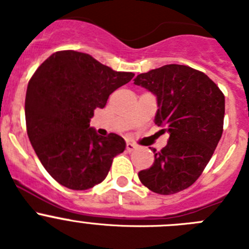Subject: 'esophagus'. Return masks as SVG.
Wrapping results in <instances>:
<instances>
[{
    "label": "esophagus",
    "instance_id": "34e87169",
    "mask_svg": "<svg viewBox=\"0 0 249 249\" xmlns=\"http://www.w3.org/2000/svg\"><path fill=\"white\" fill-rule=\"evenodd\" d=\"M138 148V146L137 144H135V143H132V142H127V144H126V149L128 152H133V151H136V149Z\"/></svg>",
    "mask_w": 249,
    "mask_h": 249
}]
</instances>
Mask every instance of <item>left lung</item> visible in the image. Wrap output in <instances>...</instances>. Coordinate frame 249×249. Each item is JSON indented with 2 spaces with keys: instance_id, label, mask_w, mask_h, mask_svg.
Wrapping results in <instances>:
<instances>
[{
  "instance_id": "left-lung-1",
  "label": "left lung",
  "mask_w": 249,
  "mask_h": 249,
  "mask_svg": "<svg viewBox=\"0 0 249 249\" xmlns=\"http://www.w3.org/2000/svg\"><path fill=\"white\" fill-rule=\"evenodd\" d=\"M135 85L157 97L155 123L169 133L166 147L153 148V164L138 172L140 181L158 195L181 192L202 175L221 140L223 93L207 74L183 65L138 74Z\"/></svg>"
}]
</instances>
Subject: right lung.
<instances>
[{
    "mask_svg": "<svg viewBox=\"0 0 249 249\" xmlns=\"http://www.w3.org/2000/svg\"><path fill=\"white\" fill-rule=\"evenodd\" d=\"M87 53L58 51L31 77L25 101L30 142L42 166L70 190L92 188L107 177L112 160L126 148L121 136L102 137L89 127L96 108L133 78Z\"/></svg>",
    "mask_w": 249,
    "mask_h": 249,
    "instance_id": "obj_1",
    "label": "right lung"
}]
</instances>
